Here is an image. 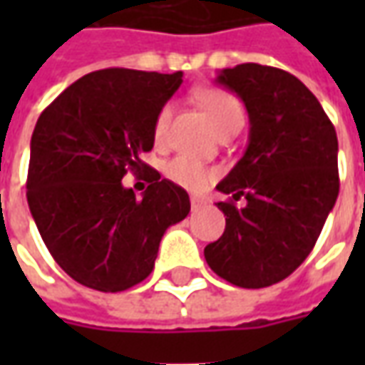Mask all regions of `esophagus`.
<instances>
[{
  "mask_svg": "<svg viewBox=\"0 0 365 365\" xmlns=\"http://www.w3.org/2000/svg\"><path fill=\"white\" fill-rule=\"evenodd\" d=\"M201 207H205V199L191 197V209H193V211H197V209H201Z\"/></svg>",
  "mask_w": 365,
  "mask_h": 365,
  "instance_id": "34e87169",
  "label": "esophagus"
}]
</instances>
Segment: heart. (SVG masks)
I'll return each instance as SVG.
<instances>
[{"label":"heart","mask_w":365,"mask_h":365,"mask_svg":"<svg viewBox=\"0 0 365 365\" xmlns=\"http://www.w3.org/2000/svg\"><path fill=\"white\" fill-rule=\"evenodd\" d=\"M197 103L207 111V115L213 120L215 128L222 133L225 128L235 125V123H242L245 115H242V107L235 97L222 90H203L197 91ZM170 119H172V103H166L156 115L154 119V140L156 143H164L168 135V127H170ZM166 178L175 185H180L183 190L190 191H201L205 190L209 183L217 178V170L215 168L203 166L197 160H191L187 156H175L170 160L164 168Z\"/></svg>","instance_id":"1"}]
</instances>
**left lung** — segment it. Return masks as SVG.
Wrapping results in <instances>:
<instances>
[{
  "instance_id": "8db88e82",
  "label": "left lung",
  "mask_w": 365,
  "mask_h": 365,
  "mask_svg": "<svg viewBox=\"0 0 365 365\" xmlns=\"http://www.w3.org/2000/svg\"><path fill=\"white\" fill-rule=\"evenodd\" d=\"M215 82L237 93L250 119L248 146L217 190L225 232L205 246L215 274L260 289L305 262L338 197L336 130L307 86L285 70L238 64Z\"/></svg>"
}]
</instances>
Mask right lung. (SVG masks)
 <instances>
[{
	"mask_svg": "<svg viewBox=\"0 0 365 365\" xmlns=\"http://www.w3.org/2000/svg\"><path fill=\"white\" fill-rule=\"evenodd\" d=\"M183 74L107 68L62 91L31 136L27 201L44 245L72 279L117 293L148 277L168 227L190 213L187 191L150 172L136 199L120 180L148 170L154 119Z\"/></svg>",
	"mask_w": 365,
	"mask_h": 365,
	"instance_id": "add662e5",
	"label": "right lung"
}]
</instances>
